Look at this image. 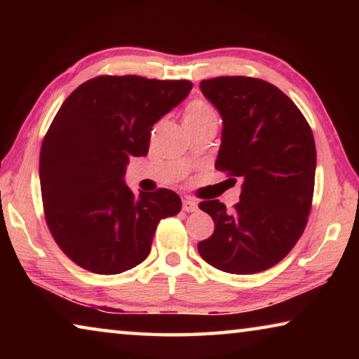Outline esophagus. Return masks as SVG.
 Returning a JSON list of instances; mask_svg holds the SVG:
<instances>
[{
	"label": "esophagus",
	"instance_id": "34e87169",
	"mask_svg": "<svg viewBox=\"0 0 359 359\" xmlns=\"http://www.w3.org/2000/svg\"><path fill=\"white\" fill-rule=\"evenodd\" d=\"M182 209H184L185 212H196L198 203L194 201L193 198H184V201H182Z\"/></svg>",
	"mask_w": 359,
	"mask_h": 359
}]
</instances>
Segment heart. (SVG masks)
Listing matches in <instances>:
<instances>
[{"label":"heart","instance_id":"1","mask_svg":"<svg viewBox=\"0 0 359 359\" xmlns=\"http://www.w3.org/2000/svg\"><path fill=\"white\" fill-rule=\"evenodd\" d=\"M212 118H217V117H215V112L212 111V107L209 104H205L204 101H193L191 104L187 107L184 121L185 125L201 123V121L212 120Z\"/></svg>","mask_w":359,"mask_h":359}]
</instances>
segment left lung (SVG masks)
I'll list each match as a JSON object with an SVG mask.
<instances>
[{"instance_id": "8db88e82", "label": "left lung", "mask_w": 359, "mask_h": 359, "mask_svg": "<svg viewBox=\"0 0 359 359\" xmlns=\"http://www.w3.org/2000/svg\"><path fill=\"white\" fill-rule=\"evenodd\" d=\"M199 88L223 121L215 169L244 182L233 210L218 199L199 203L215 229L198 252L229 274L266 271L306 228L317 168L312 130L294 102L261 79L215 77Z\"/></svg>"}]
</instances>
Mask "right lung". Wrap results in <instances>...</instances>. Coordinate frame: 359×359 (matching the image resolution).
Instances as JSON below:
<instances>
[{
  "mask_svg": "<svg viewBox=\"0 0 359 359\" xmlns=\"http://www.w3.org/2000/svg\"><path fill=\"white\" fill-rule=\"evenodd\" d=\"M190 81L100 76L72 92L44 137L41 194L58 247L83 269L120 274L149 257L161 218L177 215V193L135 194L131 156L149 151L151 126L184 101Z\"/></svg>",
  "mask_w": 359,
  "mask_h": 359,
  "instance_id": "right-lung-1",
  "label": "right lung"
}]
</instances>
